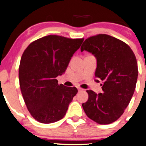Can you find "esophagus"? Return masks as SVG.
Returning a JSON list of instances; mask_svg holds the SVG:
<instances>
[{
    "label": "esophagus",
    "instance_id": "1",
    "mask_svg": "<svg viewBox=\"0 0 146 146\" xmlns=\"http://www.w3.org/2000/svg\"><path fill=\"white\" fill-rule=\"evenodd\" d=\"M78 91H79V92H81V91H84V89H82V88H78Z\"/></svg>",
    "mask_w": 146,
    "mask_h": 146
}]
</instances>
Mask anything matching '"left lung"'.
I'll list each match as a JSON object with an SVG mask.
<instances>
[{"mask_svg": "<svg viewBox=\"0 0 146 146\" xmlns=\"http://www.w3.org/2000/svg\"><path fill=\"white\" fill-rule=\"evenodd\" d=\"M80 49L95 56L96 81L102 82V93L86 91L89 98L82 104L84 111L98 124L114 122L123 113L135 90L138 77L135 55L125 43L105 34L86 39Z\"/></svg>", "mask_w": 146, "mask_h": 146, "instance_id": "1", "label": "left lung"}]
</instances>
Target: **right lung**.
Instances as JSON below:
<instances>
[{
	"label": "right lung",
	"instance_id": "1",
	"mask_svg": "<svg viewBox=\"0 0 146 146\" xmlns=\"http://www.w3.org/2000/svg\"><path fill=\"white\" fill-rule=\"evenodd\" d=\"M83 41L48 35L32 42L24 50L19 68L21 91L30 114L39 123L63 118L78 93L76 87L59 84L56 78L64 73Z\"/></svg>",
	"mask_w": 146,
	"mask_h": 146
}]
</instances>
